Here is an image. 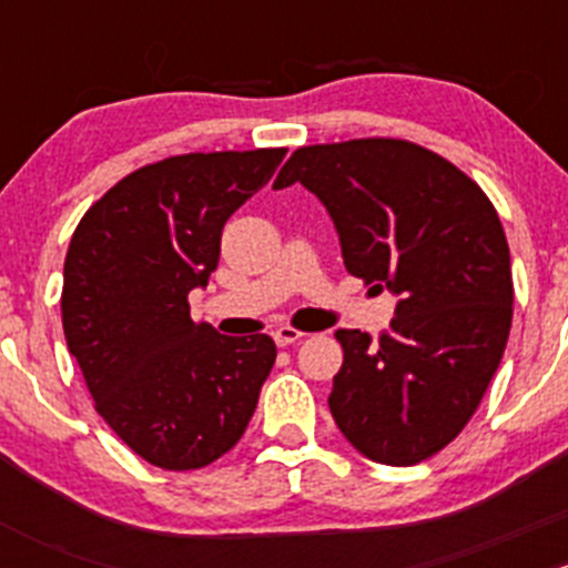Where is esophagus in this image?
Wrapping results in <instances>:
<instances>
[{
    "instance_id": "esophagus-1",
    "label": "esophagus",
    "mask_w": 568,
    "mask_h": 568,
    "mask_svg": "<svg viewBox=\"0 0 568 568\" xmlns=\"http://www.w3.org/2000/svg\"><path fill=\"white\" fill-rule=\"evenodd\" d=\"M272 337H274V343H277V346H291V343L302 341V337H305V332L294 329V326H280V329L274 332Z\"/></svg>"
}]
</instances>
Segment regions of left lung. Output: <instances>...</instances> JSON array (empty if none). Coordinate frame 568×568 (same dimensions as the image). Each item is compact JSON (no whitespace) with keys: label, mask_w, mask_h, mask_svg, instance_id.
<instances>
[{"label":"left lung","mask_w":568,"mask_h":568,"mask_svg":"<svg viewBox=\"0 0 568 568\" xmlns=\"http://www.w3.org/2000/svg\"><path fill=\"white\" fill-rule=\"evenodd\" d=\"M302 183L329 211L348 274L398 294L379 341L337 329L329 412L363 456L409 467L459 437L511 332V255L484 189L406 140L307 145L274 189Z\"/></svg>","instance_id":"8db88e82"}]
</instances>
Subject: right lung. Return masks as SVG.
<instances>
[{"instance_id": "right-lung-1", "label": "right lung", "mask_w": 568, "mask_h": 568, "mask_svg": "<svg viewBox=\"0 0 568 568\" xmlns=\"http://www.w3.org/2000/svg\"><path fill=\"white\" fill-rule=\"evenodd\" d=\"M285 148L183 153L134 170L88 209L65 255L62 329L95 412L153 467L197 469L242 439L272 371L268 335L189 316L222 227Z\"/></svg>"}]
</instances>
